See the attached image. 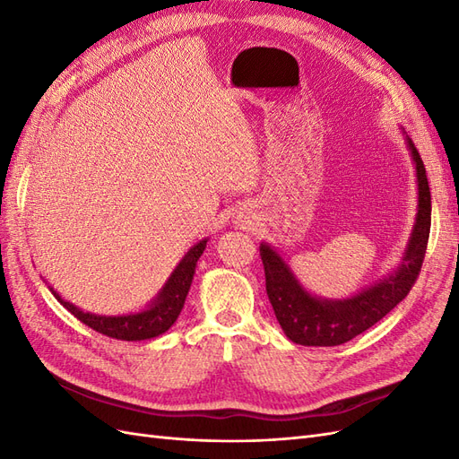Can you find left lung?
<instances>
[{
    "label": "left lung",
    "instance_id": "8db88e82",
    "mask_svg": "<svg viewBox=\"0 0 459 459\" xmlns=\"http://www.w3.org/2000/svg\"><path fill=\"white\" fill-rule=\"evenodd\" d=\"M408 145L415 160V172H418L420 211L404 255V264L386 280L375 283L352 299L319 300L300 287L293 272L273 248L260 245L268 299L277 322L293 342L304 346H337L354 339L383 319L402 299H406L418 280L430 231V191L420 151L415 149L410 137Z\"/></svg>",
    "mask_w": 459,
    "mask_h": 459
}]
</instances>
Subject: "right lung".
Masks as SVG:
<instances>
[{"mask_svg": "<svg viewBox=\"0 0 459 459\" xmlns=\"http://www.w3.org/2000/svg\"><path fill=\"white\" fill-rule=\"evenodd\" d=\"M206 247V241L197 243L189 253L179 262V266L170 275V280L166 281L164 289L157 300L143 312L128 314V316H95L90 312H82L74 304L65 302L57 293L53 290L55 299H57L63 307L71 312L74 317H78L82 324H86L97 333L118 341H143L162 335L164 331H169L178 319L179 312L184 308L186 297L189 293V287L193 281V273H195L197 260L203 255Z\"/></svg>", "mask_w": 459, "mask_h": 459, "instance_id": "add662e5", "label": "right lung"}]
</instances>
